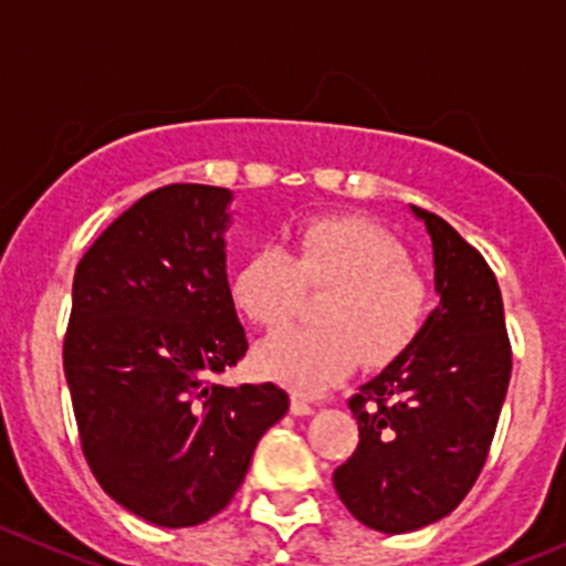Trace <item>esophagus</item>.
<instances>
[{"mask_svg":"<svg viewBox=\"0 0 566 566\" xmlns=\"http://www.w3.org/2000/svg\"><path fill=\"white\" fill-rule=\"evenodd\" d=\"M290 410H293L295 416H310V413H313V410H315V405L307 402L304 396L293 394V402H290Z\"/></svg>","mask_w":566,"mask_h":566,"instance_id":"34e87169","label":"esophagus"}]
</instances>
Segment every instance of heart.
Wrapping results in <instances>:
<instances>
[{
  "instance_id": "heart-1",
  "label": "heart",
  "mask_w": 566,
  "mask_h": 566,
  "mask_svg": "<svg viewBox=\"0 0 566 566\" xmlns=\"http://www.w3.org/2000/svg\"><path fill=\"white\" fill-rule=\"evenodd\" d=\"M329 290L318 329L290 332L259 352V368L315 394L357 366L385 368L424 332L430 287L388 229L363 218H315L287 248H259L231 279L234 307L268 332L287 329L304 295Z\"/></svg>"
}]
</instances>
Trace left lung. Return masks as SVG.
Instances as JSON below:
<instances>
[{
  "instance_id": "8db88e82",
  "label": "left lung",
  "mask_w": 566,
  "mask_h": 566,
  "mask_svg": "<svg viewBox=\"0 0 566 566\" xmlns=\"http://www.w3.org/2000/svg\"><path fill=\"white\" fill-rule=\"evenodd\" d=\"M413 214L430 231L441 304L419 340L348 399L360 443L332 474L352 516L382 533L458 509L489 458L511 379L503 295L483 253L432 211Z\"/></svg>"
}]
</instances>
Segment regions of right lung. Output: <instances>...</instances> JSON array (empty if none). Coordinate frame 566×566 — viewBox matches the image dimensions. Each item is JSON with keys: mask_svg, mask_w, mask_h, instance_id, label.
<instances>
[{"mask_svg": "<svg viewBox=\"0 0 566 566\" xmlns=\"http://www.w3.org/2000/svg\"><path fill=\"white\" fill-rule=\"evenodd\" d=\"M229 200L206 184L153 189L72 284L63 371L83 455L108 497L161 527L220 514L290 408L273 382H214L248 352L226 279Z\"/></svg>", "mask_w": 566, "mask_h": 566, "instance_id": "obj_1", "label": "right lung"}]
</instances>
